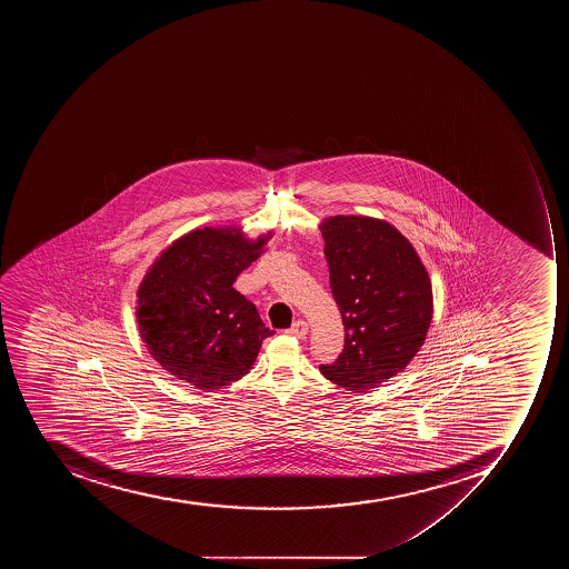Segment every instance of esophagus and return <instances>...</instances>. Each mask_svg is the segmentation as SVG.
Here are the masks:
<instances>
[{
  "instance_id": "1",
  "label": "esophagus",
  "mask_w": 569,
  "mask_h": 569,
  "mask_svg": "<svg viewBox=\"0 0 569 569\" xmlns=\"http://www.w3.org/2000/svg\"><path fill=\"white\" fill-rule=\"evenodd\" d=\"M288 335L296 336V338H305L308 335V323L305 320H296L293 326L288 329Z\"/></svg>"
}]
</instances>
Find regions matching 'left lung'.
<instances>
[{
    "label": "left lung",
    "mask_w": 569,
    "mask_h": 569,
    "mask_svg": "<svg viewBox=\"0 0 569 569\" xmlns=\"http://www.w3.org/2000/svg\"><path fill=\"white\" fill-rule=\"evenodd\" d=\"M345 345L322 376L341 388H376L408 367L432 320V287L408 238L385 220L331 217L320 226Z\"/></svg>",
    "instance_id": "left-lung-1"
}]
</instances>
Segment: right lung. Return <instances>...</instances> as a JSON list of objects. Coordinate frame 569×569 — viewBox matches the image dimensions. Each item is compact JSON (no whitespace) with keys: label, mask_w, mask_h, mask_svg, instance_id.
I'll use <instances>...</instances> for the list:
<instances>
[{"label":"right lung","mask_w":569,"mask_h":569,"mask_svg":"<svg viewBox=\"0 0 569 569\" xmlns=\"http://www.w3.org/2000/svg\"><path fill=\"white\" fill-rule=\"evenodd\" d=\"M267 238L249 242L237 229H196L176 240L143 278L137 293L140 338L179 381L207 391L231 385L273 335L233 288Z\"/></svg>","instance_id":"add662e5"}]
</instances>
